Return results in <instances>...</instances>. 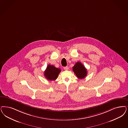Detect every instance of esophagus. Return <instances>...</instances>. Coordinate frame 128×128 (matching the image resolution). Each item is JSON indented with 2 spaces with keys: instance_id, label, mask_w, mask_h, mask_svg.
Segmentation results:
<instances>
[{
  "instance_id": "34e87169",
  "label": "esophagus",
  "mask_w": 128,
  "mask_h": 128,
  "mask_svg": "<svg viewBox=\"0 0 128 128\" xmlns=\"http://www.w3.org/2000/svg\"><path fill=\"white\" fill-rule=\"evenodd\" d=\"M64 69L65 70H68V67L67 66H64Z\"/></svg>"
}]
</instances>
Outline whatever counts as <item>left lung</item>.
I'll return each instance as SVG.
<instances>
[{"instance_id": "obj_1", "label": "left lung", "mask_w": 128, "mask_h": 128, "mask_svg": "<svg viewBox=\"0 0 128 128\" xmlns=\"http://www.w3.org/2000/svg\"><path fill=\"white\" fill-rule=\"evenodd\" d=\"M73 71L79 79L84 78L88 74L87 70L80 62H78L73 67Z\"/></svg>"}]
</instances>
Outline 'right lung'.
I'll list each match as a JSON object with an SVG mask.
<instances>
[{"mask_svg":"<svg viewBox=\"0 0 128 128\" xmlns=\"http://www.w3.org/2000/svg\"><path fill=\"white\" fill-rule=\"evenodd\" d=\"M60 71L61 70L60 68H56L53 65H48L44 71V76L48 80H55L57 78Z\"/></svg>","mask_w":128,"mask_h":128,"instance_id":"1","label":"right lung"}]
</instances>
